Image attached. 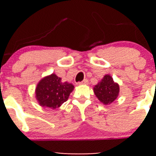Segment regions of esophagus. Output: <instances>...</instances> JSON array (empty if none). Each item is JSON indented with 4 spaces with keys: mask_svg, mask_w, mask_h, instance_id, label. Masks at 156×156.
I'll return each mask as SVG.
<instances>
[{
    "mask_svg": "<svg viewBox=\"0 0 156 156\" xmlns=\"http://www.w3.org/2000/svg\"><path fill=\"white\" fill-rule=\"evenodd\" d=\"M78 84H79V85H81V84H85V85H87V84H88V80L84 79V81H82L81 82H79Z\"/></svg>",
    "mask_w": 156,
    "mask_h": 156,
    "instance_id": "obj_1",
    "label": "esophagus"
}]
</instances>
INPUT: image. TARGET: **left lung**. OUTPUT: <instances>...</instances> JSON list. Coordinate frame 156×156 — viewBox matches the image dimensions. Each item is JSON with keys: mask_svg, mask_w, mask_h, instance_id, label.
Listing matches in <instances>:
<instances>
[{"mask_svg": "<svg viewBox=\"0 0 156 156\" xmlns=\"http://www.w3.org/2000/svg\"><path fill=\"white\" fill-rule=\"evenodd\" d=\"M119 84L115 82L110 75H106L94 87V92L99 100L104 105L112 103L119 94Z\"/></svg>", "mask_w": 156, "mask_h": 156, "instance_id": "8db88e82", "label": "left lung"}]
</instances>
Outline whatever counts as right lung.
Listing matches in <instances>:
<instances>
[{
	"label": "right lung",
	"instance_id": "add662e5",
	"mask_svg": "<svg viewBox=\"0 0 156 156\" xmlns=\"http://www.w3.org/2000/svg\"><path fill=\"white\" fill-rule=\"evenodd\" d=\"M73 84L62 82V79L53 73L44 77L35 88V98L41 106L56 109L67 101L74 90Z\"/></svg>",
	"mask_w": 156,
	"mask_h": 156
}]
</instances>
